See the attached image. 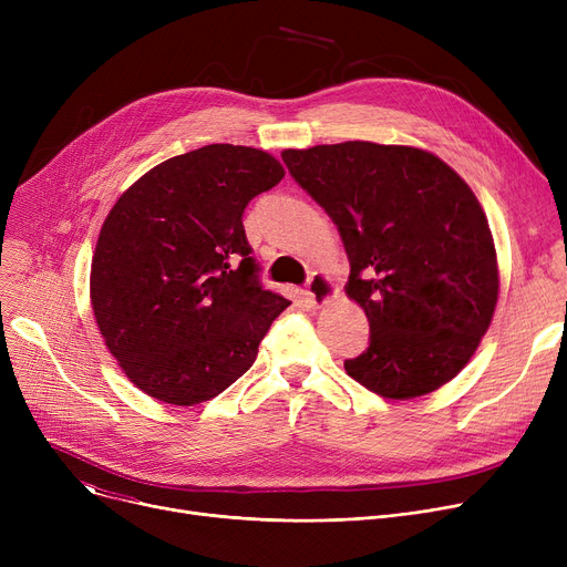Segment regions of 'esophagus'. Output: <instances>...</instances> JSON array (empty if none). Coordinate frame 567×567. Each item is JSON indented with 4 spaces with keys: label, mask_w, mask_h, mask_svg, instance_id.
I'll return each instance as SVG.
<instances>
[{
    "label": "esophagus",
    "mask_w": 567,
    "mask_h": 567,
    "mask_svg": "<svg viewBox=\"0 0 567 567\" xmlns=\"http://www.w3.org/2000/svg\"><path fill=\"white\" fill-rule=\"evenodd\" d=\"M336 296H338V287L329 276H323V274H312L310 276L308 287H306V299L312 308L329 306L336 299Z\"/></svg>",
    "instance_id": "obj_1"
}]
</instances>
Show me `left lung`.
<instances>
[{
    "instance_id": "1",
    "label": "left lung",
    "mask_w": 567,
    "mask_h": 567,
    "mask_svg": "<svg viewBox=\"0 0 567 567\" xmlns=\"http://www.w3.org/2000/svg\"><path fill=\"white\" fill-rule=\"evenodd\" d=\"M282 161L333 218L351 264L344 291L370 321V347L344 361L389 400L434 393L487 333L498 261L478 197L419 146L340 142L285 148Z\"/></svg>"
}]
</instances>
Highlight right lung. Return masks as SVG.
<instances>
[{
  "mask_svg": "<svg viewBox=\"0 0 567 567\" xmlns=\"http://www.w3.org/2000/svg\"><path fill=\"white\" fill-rule=\"evenodd\" d=\"M285 167L206 144L142 174L101 227L89 299L105 347L148 398L193 406L250 370L289 306L257 280L244 208Z\"/></svg>",
  "mask_w": 567,
  "mask_h": 567,
  "instance_id": "1",
  "label": "right lung"
}]
</instances>
